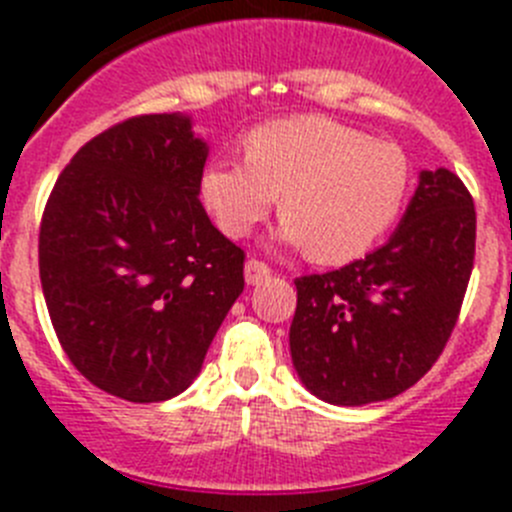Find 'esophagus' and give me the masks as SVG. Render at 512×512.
Returning <instances> with one entry per match:
<instances>
[{
	"label": "esophagus",
	"instance_id": "1",
	"mask_svg": "<svg viewBox=\"0 0 512 512\" xmlns=\"http://www.w3.org/2000/svg\"><path fill=\"white\" fill-rule=\"evenodd\" d=\"M271 277V269L269 264L259 259H248L246 261V282L248 284H261Z\"/></svg>",
	"mask_w": 512,
	"mask_h": 512
}]
</instances>
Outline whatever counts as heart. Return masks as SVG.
<instances>
[{
    "label": "heart",
    "instance_id": "1",
    "mask_svg": "<svg viewBox=\"0 0 512 512\" xmlns=\"http://www.w3.org/2000/svg\"><path fill=\"white\" fill-rule=\"evenodd\" d=\"M413 169L397 143L346 122L297 115L243 135V161H210L200 200L228 238H246L282 194V238L320 264L372 251L405 210Z\"/></svg>",
    "mask_w": 512,
    "mask_h": 512
}]
</instances>
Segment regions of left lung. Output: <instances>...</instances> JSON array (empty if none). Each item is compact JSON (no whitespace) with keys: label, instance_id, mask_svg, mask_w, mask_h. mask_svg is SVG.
Returning a JSON list of instances; mask_svg holds the SVG:
<instances>
[{"label":"left lung","instance_id":"obj_1","mask_svg":"<svg viewBox=\"0 0 512 512\" xmlns=\"http://www.w3.org/2000/svg\"><path fill=\"white\" fill-rule=\"evenodd\" d=\"M477 212L449 169L423 171L382 248L297 277L289 351L302 384L330 405L397 397L438 361L474 266Z\"/></svg>","mask_w":512,"mask_h":512}]
</instances>
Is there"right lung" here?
I'll return each mask as SVG.
<instances>
[{"label": "right lung", "mask_w": 512, "mask_h": 512, "mask_svg": "<svg viewBox=\"0 0 512 512\" xmlns=\"http://www.w3.org/2000/svg\"><path fill=\"white\" fill-rule=\"evenodd\" d=\"M205 161L189 117H128L76 151L45 202L53 330L71 364L122 400L187 390L246 284V253L197 197Z\"/></svg>", "instance_id": "obj_1"}]
</instances>
